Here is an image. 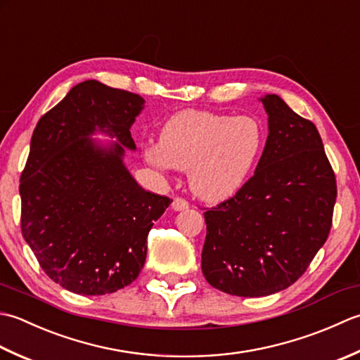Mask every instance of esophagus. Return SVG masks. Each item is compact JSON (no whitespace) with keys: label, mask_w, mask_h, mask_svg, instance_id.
Segmentation results:
<instances>
[{"label":"esophagus","mask_w":360,"mask_h":360,"mask_svg":"<svg viewBox=\"0 0 360 360\" xmlns=\"http://www.w3.org/2000/svg\"><path fill=\"white\" fill-rule=\"evenodd\" d=\"M188 207H189V203L185 200V199H174V202H172V210L174 211H183V210H188Z\"/></svg>","instance_id":"esophagus-1"}]
</instances>
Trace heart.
Returning a JSON list of instances; mask_svg holds the SVG:
<instances>
[{
  "instance_id": "heart-1",
  "label": "heart",
  "mask_w": 360,
  "mask_h": 360,
  "mask_svg": "<svg viewBox=\"0 0 360 360\" xmlns=\"http://www.w3.org/2000/svg\"><path fill=\"white\" fill-rule=\"evenodd\" d=\"M264 135L252 116L181 110L161 129L144 155L161 169H188V185L202 200L229 199L244 186L258 161Z\"/></svg>"
}]
</instances>
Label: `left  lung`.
<instances>
[{"label":"left lung","instance_id":"left-lung-1","mask_svg":"<svg viewBox=\"0 0 360 360\" xmlns=\"http://www.w3.org/2000/svg\"><path fill=\"white\" fill-rule=\"evenodd\" d=\"M259 101L269 135L253 177L203 212L202 272L238 297L272 295L306 272L328 239L337 197L317 127L278 94Z\"/></svg>","mask_w":360,"mask_h":360}]
</instances>
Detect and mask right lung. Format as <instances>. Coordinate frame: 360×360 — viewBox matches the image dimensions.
<instances>
[{
    "mask_svg": "<svg viewBox=\"0 0 360 360\" xmlns=\"http://www.w3.org/2000/svg\"><path fill=\"white\" fill-rule=\"evenodd\" d=\"M138 94L85 80L43 115L20 180L21 231L51 280L79 295H105L141 272L148 234L171 205L131 177L130 127ZM115 139L102 143L91 136Z\"/></svg>",
    "mask_w": 360,
    "mask_h": 360,
    "instance_id": "obj_1",
    "label": "right lung"
}]
</instances>
